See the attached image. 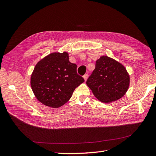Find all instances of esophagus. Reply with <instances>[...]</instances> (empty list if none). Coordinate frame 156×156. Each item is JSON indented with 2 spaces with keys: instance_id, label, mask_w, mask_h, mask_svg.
Masks as SVG:
<instances>
[{
  "instance_id": "obj_1",
  "label": "esophagus",
  "mask_w": 156,
  "mask_h": 156,
  "mask_svg": "<svg viewBox=\"0 0 156 156\" xmlns=\"http://www.w3.org/2000/svg\"><path fill=\"white\" fill-rule=\"evenodd\" d=\"M83 79H84V80H85V82L87 80V77H88V74H84L83 75Z\"/></svg>"
}]
</instances>
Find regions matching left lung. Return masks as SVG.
<instances>
[{
    "label": "left lung",
    "instance_id": "8db88e82",
    "mask_svg": "<svg viewBox=\"0 0 156 156\" xmlns=\"http://www.w3.org/2000/svg\"><path fill=\"white\" fill-rule=\"evenodd\" d=\"M95 97L103 103L117 101L126 94L130 84L129 73L122 64L107 56L95 62V68L86 81Z\"/></svg>",
    "mask_w": 156,
    "mask_h": 156
}]
</instances>
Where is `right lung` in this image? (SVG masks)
<instances>
[{
    "label": "right lung",
    "mask_w": 156,
    "mask_h": 156,
    "mask_svg": "<svg viewBox=\"0 0 156 156\" xmlns=\"http://www.w3.org/2000/svg\"><path fill=\"white\" fill-rule=\"evenodd\" d=\"M69 53H52L37 63L31 76V86L39 101L58 108L69 100L76 87L84 82Z\"/></svg>",
    "instance_id": "obj_1"
}]
</instances>
